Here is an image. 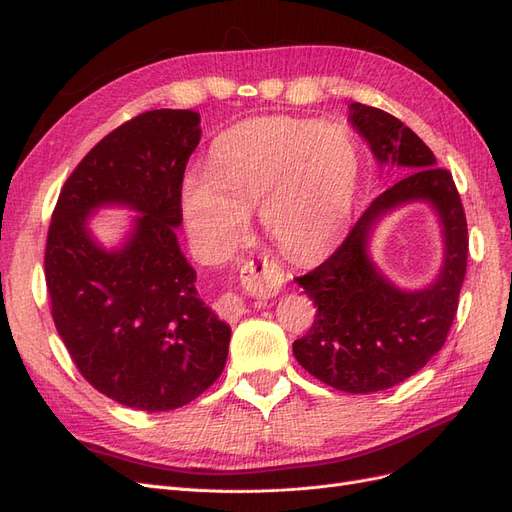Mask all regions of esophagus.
Returning <instances> with one entry per match:
<instances>
[{
    "label": "esophagus",
    "mask_w": 512,
    "mask_h": 512,
    "mask_svg": "<svg viewBox=\"0 0 512 512\" xmlns=\"http://www.w3.org/2000/svg\"><path fill=\"white\" fill-rule=\"evenodd\" d=\"M241 273H243V279L248 281V288L256 296H262V298H269V296L277 294L281 288V281H284V273L279 271L275 262H269V260H262V262L252 260L245 264ZM216 311L226 317L239 315V313H243V301L237 294H224L218 298Z\"/></svg>",
    "instance_id": "34e87169"
}]
</instances>
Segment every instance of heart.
Returning <instances> with one entry per match:
<instances>
[{
    "label": "heart",
    "instance_id": "heart-1",
    "mask_svg": "<svg viewBox=\"0 0 512 512\" xmlns=\"http://www.w3.org/2000/svg\"><path fill=\"white\" fill-rule=\"evenodd\" d=\"M358 148L334 125L290 116H258L220 133L209 169H190L182 182L188 233L209 258H222L241 239L248 209L294 260L328 254L341 239L354 203Z\"/></svg>",
    "mask_w": 512,
    "mask_h": 512
}]
</instances>
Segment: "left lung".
<instances>
[{
    "label": "left lung",
    "mask_w": 512,
    "mask_h": 512,
    "mask_svg": "<svg viewBox=\"0 0 512 512\" xmlns=\"http://www.w3.org/2000/svg\"><path fill=\"white\" fill-rule=\"evenodd\" d=\"M349 120L379 165L404 175L383 190L320 267L294 277L317 307L313 326L292 349L307 373L347 394L394 387L424 368L445 345L466 275L468 226L453 175L402 122L373 105L351 103ZM428 200L446 237L444 269L426 291L392 287L367 256V237L387 210Z\"/></svg>",
    "instance_id": "left-lung-1"
}]
</instances>
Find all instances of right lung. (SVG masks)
Returning <instances> with one entry per match:
<instances>
[{"mask_svg":"<svg viewBox=\"0 0 512 512\" xmlns=\"http://www.w3.org/2000/svg\"><path fill=\"white\" fill-rule=\"evenodd\" d=\"M199 122L192 110H152L105 135L65 180L48 226L44 275L59 337L97 392L137 411L184 407L228 356L231 328L199 298L175 237ZM108 202L143 214L112 253L85 228Z\"/></svg>","mask_w":512,"mask_h":512,"instance_id":"1","label":"right lung"}]
</instances>
